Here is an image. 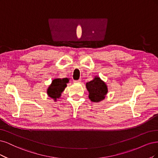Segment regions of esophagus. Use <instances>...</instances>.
Here are the masks:
<instances>
[{
    "mask_svg": "<svg viewBox=\"0 0 158 158\" xmlns=\"http://www.w3.org/2000/svg\"><path fill=\"white\" fill-rule=\"evenodd\" d=\"M81 82V80L79 79V80H75L73 81L74 83H80Z\"/></svg>",
    "mask_w": 158,
    "mask_h": 158,
    "instance_id": "obj_1",
    "label": "esophagus"
}]
</instances>
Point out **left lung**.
Masks as SVG:
<instances>
[{
  "label": "left lung",
  "mask_w": 158,
  "mask_h": 158,
  "mask_svg": "<svg viewBox=\"0 0 158 158\" xmlns=\"http://www.w3.org/2000/svg\"><path fill=\"white\" fill-rule=\"evenodd\" d=\"M86 88L89 91V99L94 102L103 100L108 93V86L104 81L98 76L86 83Z\"/></svg>",
  "instance_id": "left-lung-1"
}]
</instances>
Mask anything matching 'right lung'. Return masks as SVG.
<instances>
[{
    "label": "right lung",
    "mask_w": 158,
    "mask_h": 158,
    "mask_svg": "<svg viewBox=\"0 0 158 158\" xmlns=\"http://www.w3.org/2000/svg\"><path fill=\"white\" fill-rule=\"evenodd\" d=\"M68 83V78L54 79L47 89V93L48 96L54 101H57V98H60L62 93L67 86V83Z\"/></svg>",
    "instance_id": "add662e5"
}]
</instances>
